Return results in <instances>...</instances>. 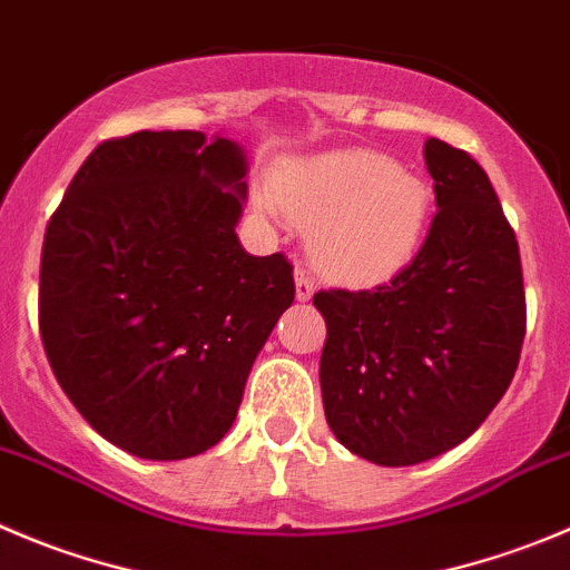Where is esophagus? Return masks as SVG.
I'll list each match as a JSON object with an SVG mask.
<instances>
[{"label": "esophagus", "instance_id": "1", "mask_svg": "<svg viewBox=\"0 0 570 570\" xmlns=\"http://www.w3.org/2000/svg\"><path fill=\"white\" fill-rule=\"evenodd\" d=\"M313 291H316V285H313V279L307 276V271L296 268V299L307 302L313 296Z\"/></svg>", "mask_w": 570, "mask_h": 570}]
</instances>
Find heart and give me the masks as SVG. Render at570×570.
I'll return each mask as SVG.
<instances>
[{
	"mask_svg": "<svg viewBox=\"0 0 570 570\" xmlns=\"http://www.w3.org/2000/svg\"><path fill=\"white\" fill-rule=\"evenodd\" d=\"M271 200L294 224L313 226V257L346 282L403 271L425 240L433 207L425 178L375 150L291 161L276 173Z\"/></svg>",
	"mask_w": 570,
	"mask_h": 570,
	"instance_id": "heart-1",
	"label": "heart"
}]
</instances>
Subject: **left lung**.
<instances>
[{
  "mask_svg": "<svg viewBox=\"0 0 570 570\" xmlns=\"http://www.w3.org/2000/svg\"><path fill=\"white\" fill-rule=\"evenodd\" d=\"M436 215L403 271L313 296L327 425L355 456L409 468L451 451L512 383L525 335L518 240L484 167L428 139Z\"/></svg>",
  "mask_w": 570,
  "mask_h": 570,
  "instance_id": "1",
  "label": "left lung"
}]
</instances>
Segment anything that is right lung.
<instances>
[{"label":"right lung","instance_id":"1","mask_svg":"<svg viewBox=\"0 0 570 570\" xmlns=\"http://www.w3.org/2000/svg\"><path fill=\"white\" fill-rule=\"evenodd\" d=\"M246 156L200 131L106 139L47 224L38 330L83 420L126 453L198 456L224 439L276 318L285 254L254 257L235 226Z\"/></svg>","mask_w":570,"mask_h":570}]
</instances>
